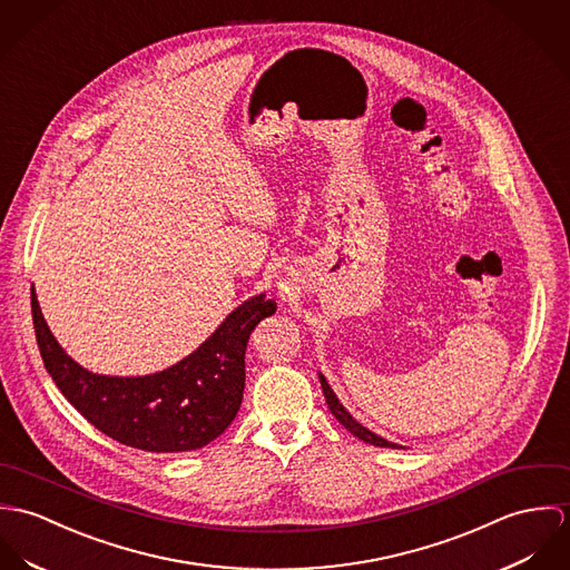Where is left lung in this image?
Here are the masks:
<instances>
[{"mask_svg": "<svg viewBox=\"0 0 570 570\" xmlns=\"http://www.w3.org/2000/svg\"><path fill=\"white\" fill-rule=\"evenodd\" d=\"M318 380H321V389H323V395H325V402H327V409L332 411V415L354 435V438H358V440H363L365 443H372V445H380V448H402V445H397V443L386 442V440H382L380 435L376 433H372L370 429H365L363 424H358L352 415H350V411L338 402V397H336V393L332 391V386L327 384V380L323 379L321 374H318Z\"/></svg>", "mask_w": 570, "mask_h": 570, "instance_id": "obj_1", "label": "left lung"}]
</instances>
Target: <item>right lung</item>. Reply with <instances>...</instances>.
Returning <instances> with one entry per match:
<instances>
[{"label":"right lung","instance_id":"add662e5","mask_svg":"<svg viewBox=\"0 0 570 570\" xmlns=\"http://www.w3.org/2000/svg\"><path fill=\"white\" fill-rule=\"evenodd\" d=\"M257 295L177 365L137 379L100 376L65 354L32 295L37 345L69 404L100 433L146 452H188L214 442L234 422L245 391V352L255 325L275 313Z\"/></svg>","mask_w":570,"mask_h":570}]
</instances>
